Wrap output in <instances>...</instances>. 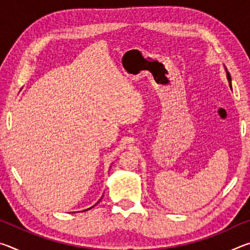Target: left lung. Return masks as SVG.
Listing matches in <instances>:
<instances>
[{"label": "left lung", "instance_id": "obj_1", "mask_svg": "<svg viewBox=\"0 0 250 250\" xmlns=\"http://www.w3.org/2000/svg\"><path fill=\"white\" fill-rule=\"evenodd\" d=\"M225 70H226V75H227L228 83H229V86L231 87V78H230V75H229V73H228V71H227V69H226V68H225Z\"/></svg>", "mask_w": 250, "mask_h": 250}]
</instances>
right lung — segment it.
I'll return each mask as SVG.
<instances>
[{
  "instance_id": "obj_1",
  "label": "right lung",
  "mask_w": 250,
  "mask_h": 250,
  "mask_svg": "<svg viewBox=\"0 0 250 250\" xmlns=\"http://www.w3.org/2000/svg\"><path fill=\"white\" fill-rule=\"evenodd\" d=\"M100 200H101V198H100ZM99 203V202H98ZM91 207H94V206H91ZM91 207H90V208H91ZM90 208H88V209H90ZM88 209H86V210H88Z\"/></svg>"
}]
</instances>
